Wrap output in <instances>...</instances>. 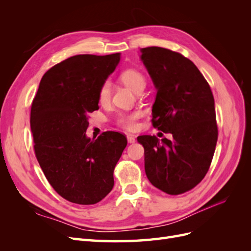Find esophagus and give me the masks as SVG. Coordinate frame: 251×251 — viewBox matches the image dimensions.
Returning <instances> with one entry per match:
<instances>
[{
	"label": "esophagus",
	"mask_w": 251,
	"mask_h": 251,
	"mask_svg": "<svg viewBox=\"0 0 251 251\" xmlns=\"http://www.w3.org/2000/svg\"><path fill=\"white\" fill-rule=\"evenodd\" d=\"M126 139H127L128 143H134L136 141V139H135V137H134L133 135H127L126 136Z\"/></svg>",
	"instance_id": "34e87169"
}]
</instances>
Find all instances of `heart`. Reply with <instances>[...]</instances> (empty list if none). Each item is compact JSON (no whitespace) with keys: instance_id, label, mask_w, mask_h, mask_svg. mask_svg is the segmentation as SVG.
<instances>
[{"instance_id":"b5f03b06","label":"heart","mask_w":251,"mask_h":251,"mask_svg":"<svg viewBox=\"0 0 251 251\" xmlns=\"http://www.w3.org/2000/svg\"><path fill=\"white\" fill-rule=\"evenodd\" d=\"M120 80L123 81L125 85L131 89L134 93L137 92L140 89H144L146 87V78H144L143 74L135 69H127L120 74ZM111 97V87L109 81L103 82L98 90L97 98L100 104L108 103ZM141 116L139 112H133V113H123L117 117V125L121 127L126 128L127 131L135 130L136 126H137V120Z\"/></svg>"}]
</instances>
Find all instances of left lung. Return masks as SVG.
I'll use <instances>...</instances> for the list:
<instances>
[{
  "mask_svg": "<svg viewBox=\"0 0 251 251\" xmlns=\"http://www.w3.org/2000/svg\"><path fill=\"white\" fill-rule=\"evenodd\" d=\"M140 59L157 90L153 126L171 133L172 140L142 135L144 170L155 187L183 194L200 183L216 150L215 100L208 82L191 59L160 48L140 49Z\"/></svg>",
  "mask_w": 251,
  "mask_h": 251,
  "instance_id": "obj_1",
  "label": "left lung"
}]
</instances>
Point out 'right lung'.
I'll return each mask as SVG.
<instances>
[{"label": "right lung", "mask_w": 251, "mask_h": 251, "mask_svg": "<svg viewBox=\"0 0 251 251\" xmlns=\"http://www.w3.org/2000/svg\"><path fill=\"white\" fill-rule=\"evenodd\" d=\"M120 53L79 54L49 69L32 101L30 126L37 161L54 191L72 203L101 201L126 147L118 132L87 137L89 114L98 110V90L114 72Z\"/></svg>", "instance_id": "right-lung-1"}]
</instances>
